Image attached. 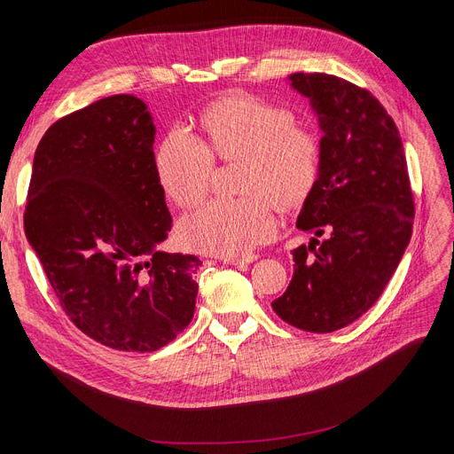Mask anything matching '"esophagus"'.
<instances>
[{"label":"esophagus","instance_id":"obj_1","mask_svg":"<svg viewBox=\"0 0 454 454\" xmlns=\"http://www.w3.org/2000/svg\"><path fill=\"white\" fill-rule=\"evenodd\" d=\"M221 261H223V263L237 267V269H248V265L252 263V261H255V257H247V259H241V257H223Z\"/></svg>","mask_w":454,"mask_h":454}]
</instances>
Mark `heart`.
<instances>
[{"label":"heart","mask_w":454,"mask_h":454,"mask_svg":"<svg viewBox=\"0 0 454 454\" xmlns=\"http://www.w3.org/2000/svg\"><path fill=\"white\" fill-rule=\"evenodd\" d=\"M204 141L175 125L156 151L158 182L171 202L189 207L209 189L217 154L245 160L241 193L247 197L209 200L178 223V241L193 252L245 257L270 241L279 230L274 206L300 202L320 171L318 139L296 127L294 114L255 98H228L200 119Z\"/></svg>","instance_id":"b5f03b06"}]
</instances>
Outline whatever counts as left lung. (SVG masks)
<instances>
[{"label": "left lung", "instance_id": "1", "mask_svg": "<svg viewBox=\"0 0 454 454\" xmlns=\"http://www.w3.org/2000/svg\"><path fill=\"white\" fill-rule=\"evenodd\" d=\"M289 79L324 136L318 178L296 221L315 237L293 250V279L272 309L298 329L331 333L383 294L411 241L414 197L399 130L368 90L327 74Z\"/></svg>", "mask_w": 454, "mask_h": 454}]
</instances>
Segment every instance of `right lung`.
Wrapping results in <instances>:
<instances>
[{"label":"right lung","mask_w":454,"mask_h":454,"mask_svg":"<svg viewBox=\"0 0 454 454\" xmlns=\"http://www.w3.org/2000/svg\"><path fill=\"white\" fill-rule=\"evenodd\" d=\"M147 105L119 93L60 117L40 139L23 228L84 335L156 351L195 313L202 261L167 254L171 213L158 182Z\"/></svg>","instance_id":"right-lung-1"}]
</instances>
